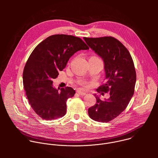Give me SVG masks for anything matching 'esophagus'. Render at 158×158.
I'll return each instance as SVG.
<instances>
[{
  "mask_svg": "<svg viewBox=\"0 0 158 158\" xmlns=\"http://www.w3.org/2000/svg\"><path fill=\"white\" fill-rule=\"evenodd\" d=\"M77 93L80 96H85V95H86V93H85L82 92V91H77Z\"/></svg>",
  "mask_w": 158,
  "mask_h": 158,
  "instance_id": "1",
  "label": "esophagus"
}]
</instances>
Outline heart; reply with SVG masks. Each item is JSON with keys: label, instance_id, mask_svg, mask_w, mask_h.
<instances>
[{"label": "heart", "instance_id": "b5f03b06", "mask_svg": "<svg viewBox=\"0 0 158 158\" xmlns=\"http://www.w3.org/2000/svg\"><path fill=\"white\" fill-rule=\"evenodd\" d=\"M83 84L84 85H85V84Z\"/></svg>", "mask_w": 158, "mask_h": 158}]
</instances>
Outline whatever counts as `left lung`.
Wrapping results in <instances>:
<instances>
[{"instance_id": "8db88e82", "label": "left lung", "mask_w": 158, "mask_h": 158, "mask_svg": "<svg viewBox=\"0 0 158 158\" xmlns=\"http://www.w3.org/2000/svg\"><path fill=\"white\" fill-rule=\"evenodd\" d=\"M84 39L104 63L106 82L97 91L109 92L110 94L104 101L94 94L97 102L89 108L88 114L96 121L107 123L118 117L127 106L134 93L136 70L129 52L116 38L109 36Z\"/></svg>"}]
</instances>
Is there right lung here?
I'll return each instance as SVG.
<instances>
[{
	"label": "right lung",
	"instance_id": "add662e5",
	"mask_svg": "<svg viewBox=\"0 0 158 158\" xmlns=\"http://www.w3.org/2000/svg\"><path fill=\"white\" fill-rule=\"evenodd\" d=\"M87 49L79 37L56 34L42 41L30 55L23 71V85L31 106L42 119L50 121L65 114L66 101L74 96L75 90L66 87L59 91L52 80L74 53Z\"/></svg>",
	"mask_w": 158,
	"mask_h": 158
}]
</instances>
